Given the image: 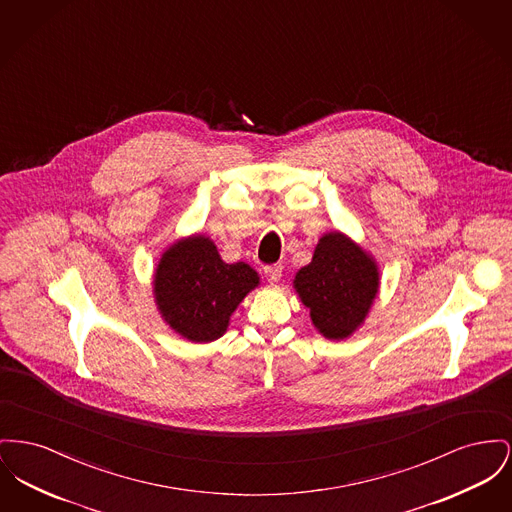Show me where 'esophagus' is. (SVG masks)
<instances>
[{"label":"esophagus","instance_id":"34e87169","mask_svg":"<svg viewBox=\"0 0 512 512\" xmlns=\"http://www.w3.org/2000/svg\"><path fill=\"white\" fill-rule=\"evenodd\" d=\"M265 276L269 278V282H278L282 278V265H271L265 267Z\"/></svg>","mask_w":512,"mask_h":512}]
</instances>
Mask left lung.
Returning a JSON list of instances; mask_svg holds the SVG:
<instances>
[{"label": "left lung", "instance_id": "obj_1", "mask_svg": "<svg viewBox=\"0 0 512 512\" xmlns=\"http://www.w3.org/2000/svg\"><path fill=\"white\" fill-rule=\"evenodd\" d=\"M315 329L329 340L348 338L365 321L379 292V271L371 255L340 232L325 234L313 259L294 278Z\"/></svg>", "mask_w": 512, "mask_h": 512}]
</instances>
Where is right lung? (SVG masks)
Masks as SVG:
<instances>
[{
	"label": "right lung",
	"mask_w": 512,
	"mask_h": 512,
	"mask_svg": "<svg viewBox=\"0 0 512 512\" xmlns=\"http://www.w3.org/2000/svg\"><path fill=\"white\" fill-rule=\"evenodd\" d=\"M152 284L158 311L174 331L191 342H212L259 286V274L241 261L224 263L212 240L199 234L164 251Z\"/></svg>",
	"instance_id": "obj_1"
}]
</instances>
